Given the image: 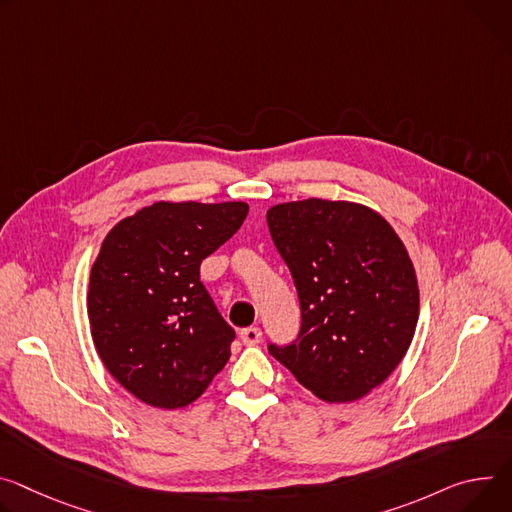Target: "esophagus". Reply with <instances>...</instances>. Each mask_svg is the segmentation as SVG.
<instances>
[{"label": "esophagus", "instance_id": "obj_1", "mask_svg": "<svg viewBox=\"0 0 512 512\" xmlns=\"http://www.w3.org/2000/svg\"><path fill=\"white\" fill-rule=\"evenodd\" d=\"M241 341L245 345H257L261 341V329L259 327H247L241 331Z\"/></svg>", "mask_w": 512, "mask_h": 512}]
</instances>
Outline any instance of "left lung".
Segmentation results:
<instances>
[{"mask_svg":"<svg viewBox=\"0 0 512 512\" xmlns=\"http://www.w3.org/2000/svg\"><path fill=\"white\" fill-rule=\"evenodd\" d=\"M267 226L300 302V331L269 353L327 402L380 386L406 355L418 320L410 257L392 226L351 202L273 206Z\"/></svg>","mask_w":512,"mask_h":512,"instance_id":"left-lung-1","label":"left lung"}]
</instances>
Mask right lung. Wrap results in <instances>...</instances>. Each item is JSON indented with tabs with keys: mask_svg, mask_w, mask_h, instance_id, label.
<instances>
[{
	"mask_svg": "<svg viewBox=\"0 0 512 512\" xmlns=\"http://www.w3.org/2000/svg\"><path fill=\"white\" fill-rule=\"evenodd\" d=\"M247 212L243 202H157L108 232L89 277L91 337L138 400L188 406L226 365L237 333L200 282V265Z\"/></svg>",
	"mask_w": 512,
	"mask_h": 512,
	"instance_id": "obj_1",
	"label": "right lung"
}]
</instances>
